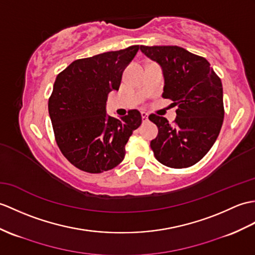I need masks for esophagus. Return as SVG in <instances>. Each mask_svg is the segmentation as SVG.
Instances as JSON below:
<instances>
[{
  "mask_svg": "<svg viewBox=\"0 0 255 255\" xmlns=\"http://www.w3.org/2000/svg\"><path fill=\"white\" fill-rule=\"evenodd\" d=\"M141 116H142V121H143V122H146L147 120H149V114L145 113V112H142Z\"/></svg>",
  "mask_w": 255,
  "mask_h": 255,
  "instance_id": "obj_1",
  "label": "esophagus"
}]
</instances>
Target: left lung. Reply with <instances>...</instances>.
Instances as JSON below:
<instances>
[{
  "label": "left lung",
  "instance_id": "left-lung-1",
  "mask_svg": "<svg viewBox=\"0 0 255 255\" xmlns=\"http://www.w3.org/2000/svg\"><path fill=\"white\" fill-rule=\"evenodd\" d=\"M140 50L161 65L163 98L177 106L173 124L162 116H149L158 128L151 149L165 166L190 167L203 158L220 134L225 113L221 78L204 57L183 47L140 45Z\"/></svg>",
  "mask_w": 255,
  "mask_h": 255
}]
</instances>
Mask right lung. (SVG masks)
Returning a JSON list of instances; mask_svg holds the SVG:
<instances>
[{
  "mask_svg": "<svg viewBox=\"0 0 255 255\" xmlns=\"http://www.w3.org/2000/svg\"><path fill=\"white\" fill-rule=\"evenodd\" d=\"M139 45L76 60L57 75L49 99L55 141L75 167L90 174L113 169L125 156V145L142 123L130 110L117 120L108 116L106 101L118 90L124 69Z\"/></svg>",
  "mask_w": 255,
  "mask_h": 255,
  "instance_id": "add662e5",
  "label": "right lung"
}]
</instances>
